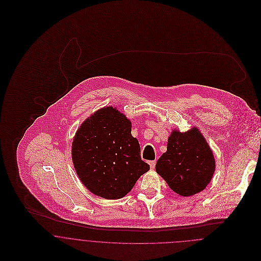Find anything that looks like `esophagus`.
<instances>
[{
  "instance_id": "34e87169",
  "label": "esophagus",
  "mask_w": 261,
  "mask_h": 261,
  "mask_svg": "<svg viewBox=\"0 0 261 261\" xmlns=\"http://www.w3.org/2000/svg\"><path fill=\"white\" fill-rule=\"evenodd\" d=\"M149 168H150L151 170H153V169H154V167H155V161H149Z\"/></svg>"
}]
</instances>
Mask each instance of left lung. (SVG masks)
I'll return each mask as SVG.
<instances>
[{"mask_svg":"<svg viewBox=\"0 0 261 261\" xmlns=\"http://www.w3.org/2000/svg\"><path fill=\"white\" fill-rule=\"evenodd\" d=\"M215 168L212 149L199 128L193 126L183 133L178 128L172 130L155 172L175 193L189 197L208 186Z\"/></svg>","mask_w":261,"mask_h":261,"instance_id":"8db88e82","label":"left lung"}]
</instances>
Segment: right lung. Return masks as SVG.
Listing matches in <instances>:
<instances>
[{"label":"right lung","instance_id":"right-lung-1","mask_svg":"<svg viewBox=\"0 0 261 261\" xmlns=\"http://www.w3.org/2000/svg\"><path fill=\"white\" fill-rule=\"evenodd\" d=\"M71 156L81 183L95 196L124 197L149 166L141 159L132 121L115 107H105L88 116L75 133Z\"/></svg>","mask_w":261,"mask_h":261}]
</instances>
